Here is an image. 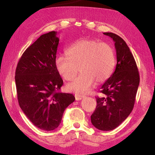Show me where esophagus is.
<instances>
[{
  "mask_svg": "<svg viewBox=\"0 0 155 155\" xmlns=\"http://www.w3.org/2000/svg\"><path fill=\"white\" fill-rule=\"evenodd\" d=\"M75 97H76V100H81L83 97H85V96L76 94V95H75Z\"/></svg>",
  "mask_w": 155,
  "mask_h": 155,
  "instance_id": "esophagus-1",
  "label": "esophagus"
}]
</instances>
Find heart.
Instances as JSON below:
<instances>
[{
	"instance_id": "1",
	"label": "heart",
	"mask_w": 155,
	"mask_h": 155,
	"mask_svg": "<svg viewBox=\"0 0 155 155\" xmlns=\"http://www.w3.org/2000/svg\"><path fill=\"white\" fill-rule=\"evenodd\" d=\"M67 55H59L55 60L59 74L70 81L80 70L81 74L68 84V91L87 93L97 83L104 82L112 75L115 66V55L111 46L94 39H81L75 42L66 51Z\"/></svg>"
}]
</instances>
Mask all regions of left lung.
Wrapping results in <instances>:
<instances>
[{
	"instance_id": "obj_1",
	"label": "left lung",
	"mask_w": 155,
	"mask_h": 155,
	"mask_svg": "<svg viewBox=\"0 0 155 155\" xmlns=\"http://www.w3.org/2000/svg\"><path fill=\"white\" fill-rule=\"evenodd\" d=\"M114 42L117 64L114 72L101 88L97 106L91 116L92 124L101 130L118 127L133 110L140 83L137 63L125 41L115 34L105 32Z\"/></svg>"
}]
</instances>
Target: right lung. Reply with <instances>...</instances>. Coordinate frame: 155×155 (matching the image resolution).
Instances as JSON below:
<instances>
[{"mask_svg":"<svg viewBox=\"0 0 155 155\" xmlns=\"http://www.w3.org/2000/svg\"><path fill=\"white\" fill-rule=\"evenodd\" d=\"M57 34L41 35L25 50L15 76L21 109L33 124L46 131L58 127L65 109L75 100L72 94L59 92L63 81L55 65Z\"/></svg>","mask_w":155,"mask_h":155,"instance_id":"1","label":"right lung"}]
</instances>
